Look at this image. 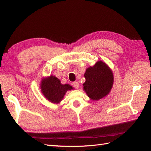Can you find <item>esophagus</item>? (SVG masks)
<instances>
[{
    "instance_id": "34e87169",
    "label": "esophagus",
    "mask_w": 151,
    "mask_h": 151,
    "mask_svg": "<svg viewBox=\"0 0 151 151\" xmlns=\"http://www.w3.org/2000/svg\"><path fill=\"white\" fill-rule=\"evenodd\" d=\"M72 86L76 89H78L79 87V84L78 83H77V82H74V83H72Z\"/></svg>"
}]
</instances>
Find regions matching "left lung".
<instances>
[{"label":"left lung","mask_w":151,"mask_h":151,"mask_svg":"<svg viewBox=\"0 0 151 151\" xmlns=\"http://www.w3.org/2000/svg\"><path fill=\"white\" fill-rule=\"evenodd\" d=\"M86 82L84 89L88 96L93 100H98L106 96L110 91L113 76L110 68L102 61L90 67L84 74Z\"/></svg>","instance_id":"left-lung-1"}]
</instances>
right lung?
Returning <instances> with one entry per match:
<instances>
[{
    "mask_svg": "<svg viewBox=\"0 0 151 151\" xmlns=\"http://www.w3.org/2000/svg\"><path fill=\"white\" fill-rule=\"evenodd\" d=\"M41 85L45 97L53 103H58L63 99L67 91L73 89L69 84H62L60 80L52 76L43 79Z\"/></svg>",
    "mask_w": 151,
    "mask_h": 151,
    "instance_id": "right-lung-1",
    "label": "right lung"
}]
</instances>
